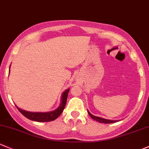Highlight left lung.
Segmentation results:
<instances>
[{
  "label": "left lung",
  "mask_w": 149,
  "mask_h": 149,
  "mask_svg": "<svg viewBox=\"0 0 149 149\" xmlns=\"http://www.w3.org/2000/svg\"><path fill=\"white\" fill-rule=\"evenodd\" d=\"M88 113L89 116L91 117L93 119H94L96 120V121L100 122V123H116L117 122V120H108V119H105V118H101V117H98V116H95L92 115L90 112L88 111Z\"/></svg>",
  "instance_id": "1"
}]
</instances>
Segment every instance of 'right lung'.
I'll use <instances>...</instances> for the list:
<instances>
[{"instance_id": "add662e5", "label": "right lung", "mask_w": 149, "mask_h": 149, "mask_svg": "<svg viewBox=\"0 0 149 149\" xmlns=\"http://www.w3.org/2000/svg\"><path fill=\"white\" fill-rule=\"evenodd\" d=\"M68 92H69V88L65 90V91L63 93L61 96V103L60 106H59L57 109L53 111L46 113L29 112L24 110H22V109L17 107V106L16 107L17 109H18V111H19L25 117H26V118L31 120H34V121L38 122L52 121V120L56 119V118L62 113L63 111L64 108H65V103H66Z\"/></svg>"}]
</instances>
